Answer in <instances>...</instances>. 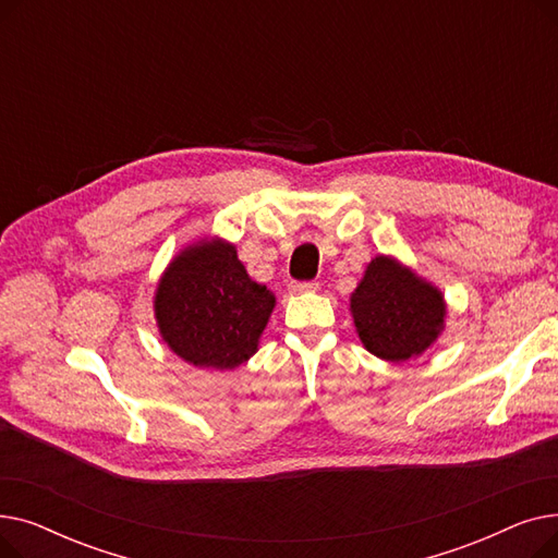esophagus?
Instances as JSON below:
<instances>
[{
  "mask_svg": "<svg viewBox=\"0 0 558 558\" xmlns=\"http://www.w3.org/2000/svg\"><path fill=\"white\" fill-rule=\"evenodd\" d=\"M318 282L314 280H294L291 282V291H296V294H307V291H316Z\"/></svg>",
  "mask_w": 558,
  "mask_h": 558,
  "instance_id": "obj_1",
  "label": "esophagus"
}]
</instances>
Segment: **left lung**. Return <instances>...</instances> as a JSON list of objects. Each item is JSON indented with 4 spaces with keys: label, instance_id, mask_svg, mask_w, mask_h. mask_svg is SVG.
I'll use <instances>...</instances> for the list:
<instances>
[{
    "label": "left lung",
    "instance_id": "left-lung-1",
    "mask_svg": "<svg viewBox=\"0 0 558 558\" xmlns=\"http://www.w3.org/2000/svg\"><path fill=\"white\" fill-rule=\"evenodd\" d=\"M350 310L368 353L396 364L429 348L446 316L441 291L385 255L368 264Z\"/></svg>",
    "mask_w": 558,
    "mask_h": 558
}]
</instances>
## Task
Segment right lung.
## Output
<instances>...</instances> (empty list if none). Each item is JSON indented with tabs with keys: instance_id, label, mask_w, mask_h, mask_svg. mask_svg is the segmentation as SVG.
<instances>
[{
	"instance_id": "right-lung-1",
	"label": "right lung",
	"mask_w": 558,
	"mask_h": 558,
	"mask_svg": "<svg viewBox=\"0 0 558 558\" xmlns=\"http://www.w3.org/2000/svg\"><path fill=\"white\" fill-rule=\"evenodd\" d=\"M276 299L248 278L234 246L215 240L175 257L156 294L162 339L194 366L234 368L255 350Z\"/></svg>"
}]
</instances>
